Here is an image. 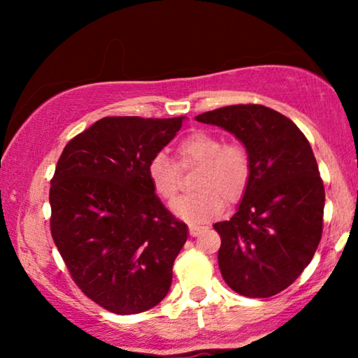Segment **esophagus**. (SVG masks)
Instances as JSON below:
<instances>
[{
	"instance_id": "obj_1",
	"label": "esophagus",
	"mask_w": 358,
	"mask_h": 358,
	"mask_svg": "<svg viewBox=\"0 0 358 358\" xmlns=\"http://www.w3.org/2000/svg\"><path fill=\"white\" fill-rule=\"evenodd\" d=\"M203 227H199V224H189V231L192 236H197V234L202 231Z\"/></svg>"
}]
</instances>
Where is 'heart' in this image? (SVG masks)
Wrapping results in <instances>:
<instances>
[{"instance_id":"obj_1","label":"heart","mask_w":358,"mask_h":358,"mask_svg":"<svg viewBox=\"0 0 358 358\" xmlns=\"http://www.w3.org/2000/svg\"><path fill=\"white\" fill-rule=\"evenodd\" d=\"M199 168L192 189L173 203V212L190 223H202L223 212L224 202L236 203L251 179V158L239 143H223L217 135L197 130L176 146V163L163 153L155 155L146 166V176L155 194L171 203L178 197L180 171Z\"/></svg>"}]
</instances>
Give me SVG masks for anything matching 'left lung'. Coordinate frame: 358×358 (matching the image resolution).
<instances>
[{"label":"left lung","instance_id":"1","mask_svg":"<svg viewBox=\"0 0 358 358\" xmlns=\"http://www.w3.org/2000/svg\"><path fill=\"white\" fill-rule=\"evenodd\" d=\"M231 131L251 158L238 212L215 223L220 272L249 298L273 296L300 277L322 236L324 184L310 141L280 112L238 104L195 117Z\"/></svg>","mask_w":358,"mask_h":358}]
</instances>
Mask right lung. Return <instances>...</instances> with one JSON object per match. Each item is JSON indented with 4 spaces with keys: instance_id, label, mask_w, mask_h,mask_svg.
I'll return each mask as SVG.
<instances>
[{
    "instance_id": "right-lung-1",
    "label": "right lung",
    "mask_w": 358,
    "mask_h": 358,
    "mask_svg": "<svg viewBox=\"0 0 358 358\" xmlns=\"http://www.w3.org/2000/svg\"><path fill=\"white\" fill-rule=\"evenodd\" d=\"M182 117H104L68 141L50 180V231L73 282L115 315L168 295L187 227L164 208L146 166Z\"/></svg>"
}]
</instances>
